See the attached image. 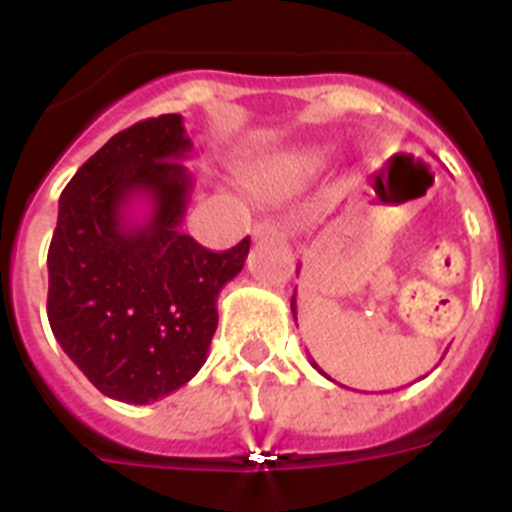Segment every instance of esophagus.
<instances>
[{
  "instance_id": "obj_1",
  "label": "esophagus",
  "mask_w": 512,
  "mask_h": 512,
  "mask_svg": "<svg viewBox=\"0 0 512 512\" xmlns=\"http://www.w3.org/2000/svg\"><path fill=\"white\" fill-rule=\"evenodd\" d=\"M253 238H274V241H284L287 238V228L279 220H259L253 225Z\"/></svg>"
}]
</instances>
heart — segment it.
Masks as SVG:
<instances>
[{"label":"heart","mask_w":512,"mask_h":512,"mask_svg":"<svg viewBox=\"0 0 512 512\" xmlns=\"http://www.w3.org/2000/svg\"><path fill=\"white\" fill-rule=\"evenodd\" d=\"M330 148L315 146V148H302V151L287 153L279 161L266 166L259 174V187L264 192H289V189L300 187L307 179L323 171V166L328 164Z\"/></svg>","instance_id":"heart-1"}]
</instances>
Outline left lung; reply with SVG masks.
I'll use <instances>...</instances> for the list:
<instances>
[{
    "label": "left lung",
    "mask_w": 512,
    "mask_h": 512,
    "mask_svg": "<svg viewBox=\"0 0 512 512\" xmlns=\"http://www.w3.org/2000/svg\"><path fill=\"white\" fill-rule=\"evenodd\" d=\"M297 271H300V266H297ZM289 307H292V318L297 320V302H295V295H292V302H289ZM312 366H315V369H318V372H320V366L315 364V361H312ZM341 387H343V384H341Z\"/></svg>",
    "instance_id": "obj_1"
}]
</instances>
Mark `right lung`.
Returning <instances> with one entry per match:
<instances>
[{
  "label": "right lung",
  "instance_id": "1",
  "mask_svg": "<svg viewBox=\"0 0 512 512\" xmlns=\"http://www.w3.org/2000/svg\"><path fill=\"white\" fill-rule=\"evenodd\" d=\"M182 115L135 122L74 174L48 248V323L102 395L148 405L200 372L217 297L241 274L248 238L207 251L182 233L194 176ZM144 205V217L134 207Z\"/></svg>",
  "mask_w": 512,
  "mask_h": 512
}]
</instances>
